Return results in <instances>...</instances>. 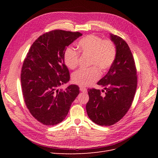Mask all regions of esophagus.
I'll list each match as a JSON object with an SVG mask.
<instances>
[{
	"label": "esophagus",
	"instance_id": "34e87169",
	"mask_svg": "<svg viewBox=\"0 0 158 158\" xmlns=\"http://www.w3.org/2000/svg\"><path fill=\"white\" fill-rule=\"evenodd\" d=\"M80 90L81 91V92H87V89L85 88H84V87H82V86H80Z\"/></svg>",
	"mask_w": 158,
	"mask_h": 158
}]
</instances>
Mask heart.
Segmentation results:
<instances>
[{"label": "heart", "mask_w": 158, "mask_h": 158, "mask_svg": "<svg viewBox=\"0 0 158 158\" xmlns=\"http://www.w3.org/2000/svg\"><path fill=\"white\" fill-rule=\"evenodd\" d=\"M77 47L81 55L89 56V69H81L72 76L74 84L88 86L100 76L98 68L102 71L108 70L113 65L117 55L116 47L110 40H103L96 35L91 34L82 38L78 42ZM79 52L70 47H67L63 53L65 65L70 69H74L78 64Z\"/></svg>", "instance_id": "1"}]
</instances>
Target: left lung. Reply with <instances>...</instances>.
I'll list each match as a JSON object with an SVG mask.
<instances>
[{
  "label": "left lung",
  "mask_w": 158,
  "mask_h": 158,
  "mask_svg": "<svg viewBox=\"0 0 158 158\" xmlns=\"http://www.w3.org/2000/svg\"><path fill=\"white\" fill-rule=\"evenodd\" d=\"M110 37L116 46V58L107 74L98 82L105 88L106 93L103 96L99 89H88V115L101 126L113 125L125 115L137 87L135 62L128 44L118 35L111 33Z\"/></svg>",
  "instance_id": "1"
}]
</instances>
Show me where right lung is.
Returning a JSON list of instances; mask_svg holds the SVG:
<instances>
[{
  "mask_svg": "<svg viewBox=\"0 0 158 158\" xmlns=\"http://www.w3.org/2000/svg\"><path fill=\"white\" fill-rule=\"evenodd\" d=\"M81 35L61 30L47 32L33 42L23 60L20 76L23 99L31 115L43 125L63 121L80 93L74 84L64 90L59 87L70 80L63 60L66 47Z\"/></svg>",
  "mask_w": 158,
  "mask_h": 158,
  "instance_id": "obj_1",
  "label": "right lung"
}]
</instances>
